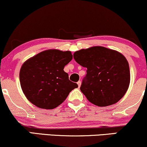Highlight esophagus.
I'll return each instance as SVG.
<instances>
[{"mask_svg":"<svg viewBox=\"0 0 147 147\" xmlns=\"http://www.w3.org/2000/svg\"><path fill=\"white\" fill-rule=\"evenodd\" d=\"M77 84H78V86H79V87H81V82L80 81H78Z\"/></svg>","mask_w":147,"mask_h":147,"instance_id":"obj_1","label":"esophagus"}]
</instances>
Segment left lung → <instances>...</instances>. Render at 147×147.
<instances>
[{"label":"left lung","instance_id":"8db88e82","mask_svg":"<svg viewBox=\"0 0 147 147\" xmlns=\"http://www.w3.org/2000/svg\"><path fill=\"white\" fill-rule=\"evenodd\" d=\"M73 56L78 64L87 69L80 90L91 103L107 107L123 97L130 83V72L123 54L95 46L75 51Z\"/></svg>","mask_w":147,"mask_h":147}]
</instances>
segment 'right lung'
Segmentation results:
<instances>
[{"label": "right lung", "instance_id": "right-lung-1", "mask_svg": "<svg viewBox=\"0 0 147 147\" xmlns=\"http://www.w3.org/2000/svg\"><path fill=\"white\" fill-rule=\"evenodd\" d=\"M72 59L70 51L48 49L26 61L20 68V81L27 99L40 109H53L60 105L78 87L64 71Z\"/></svg>", "mask_w": 147, "mask_h": 147}]
</instances>
